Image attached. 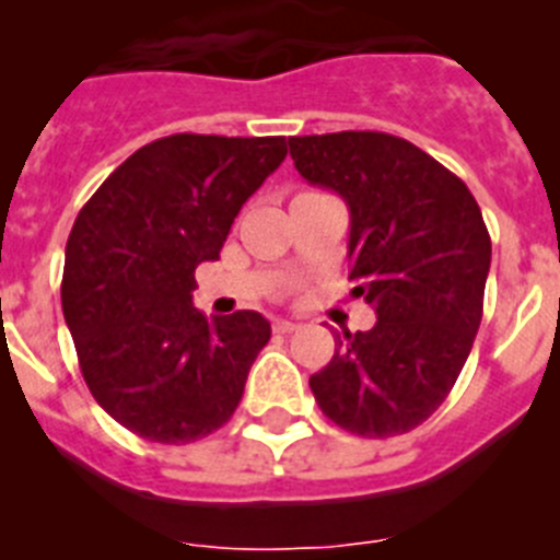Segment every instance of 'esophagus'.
<instances>
[{"mask_svg": "<svg viewBox=\"0 0 560 560\" xmlns=\"http://www.w3.org/2000/svg\"><path fill=\"white\" fill-rule=\"evenodd\" d=\"M296 328H300V325L289 323V319H275V325H271V330H275V334H294Z\"/></svg>", "mask_w": 560, "mask_h": 560, "instance_id": "esophagus-1", "label": "esophagus"}]
</instances>
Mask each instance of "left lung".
<instances>
[{
	"label": "left lung",
	"mask_w": 560,
	"mask_h": 560,
	"mask_svg": "<svg viewBox=\"0 0 560 560\" xmlns=\"http://www.w3.org/2000/svg\"><path fill=\"white\" fill-rule=\"evenodd\" d=\"M311 185L350 207V280L375 308L370 330L336 334L311 375L316 404L345 432H412L448 398L482 323L491 235L459 176L384 131L289 137Z\"/></svg>",
	"instance_id": "obj_1"
}]
</instances>
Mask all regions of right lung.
Instances as JSON below:
<instances>
[{"label": "right lung", "mask_w": 560, "mask_h": 560, "mask_svg": "<svg viewBox=\"0 0 560 560\" xmlns=\"http://www.w3.org/2000/svg\"><path fill=\"white\" fill-rule=\"evenodd\" d=\"M285 137L171 133L133 151L78 212L61 305L89 393L153 443H190L241 404L271 325L255 311L207 319L196 266L219 260Z\"/></svg>", "instance_id": "right-lung-1"}]
</instances>
